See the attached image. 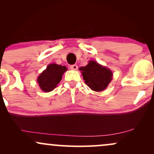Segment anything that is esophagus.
I'll list each match as a JSON object with an SVG mask.
<instances>
[{
	"instance_id": "obj_1",
	"label": "esophagus",
	"mask_w": 154,
	"mask_h": 154,
	"mask_svg": "<svg viewBox=\"0 0 154 154\" xmlns=\"http://www.w3.org/2000/svg\"><path fill=\"white\" fill-rule=\"evenodd\" d=\"M70 69L72 70H77V69H78V66H77V65H75V64L71 65V66H70Z\"/></svg>"
}]
</instances>
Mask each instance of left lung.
I'll use <instances>...</instances> for the list:
<instances>
[{"label":"left lung","instance_id":"1","mask_svg":"<svg viewBox=\"0 0 154 154\" xmlns=\"http://www.w3.org/2000/svg\"><path fill=\"white\" fill-rule=\"evenodd\" d=\"M85 82L94 91H104L112 79L113 73L109 69L95 61H90L85 66L79 68Z\"/></svg>","mask_w":154,"mask_h":154}]
</instances>
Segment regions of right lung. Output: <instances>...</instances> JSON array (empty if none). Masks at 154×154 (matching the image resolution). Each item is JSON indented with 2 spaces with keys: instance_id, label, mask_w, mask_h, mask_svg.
I'll return each mask as SVG.
<instances>
[{
  "instance_id": "right-lung-1",
  "label": "right lung",
  "mask_w": 154,
  "mask_h": 154,
  "mask_svg": "<svg viewBox=\"0 0 154 154\" xmlns=\"http://www.w3.org/2000/svg\"><path fill=\"white\" fill-rule=\"evenodd\" d=\"M66 70V67L62 65L56 63L49 64L37 79L42 91L46 93L52 91L61 80L62 75Z\"/></svg>"
}]
</instances>
